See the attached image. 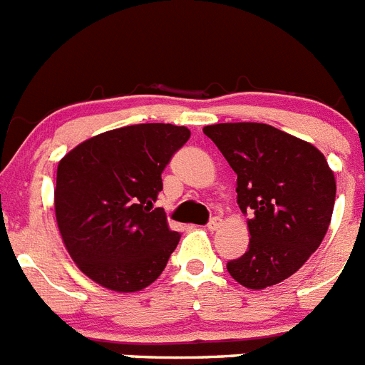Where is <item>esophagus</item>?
Wrapping results in <instances>:
<instances>
[{"label": "esophagus", "mask_w": 365, "mask_h": 365, "mask_svg": "<svg viewBox=\"0 0 365 365\" xmlns=\"http://www.w3.org/2000/svg\"><path fill=\"white\" fill-rule=\"evenodd\" d=\"M222 225V219L221 217H212L210 221H208V225H206V227H208V230L210 232H214V230H217L219 227H221Z\"/></svg>", "instance_id": "34e87169"}]
</instances>
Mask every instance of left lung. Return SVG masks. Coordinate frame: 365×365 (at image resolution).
<instances>
[{
  "instance_id": "left-lung-1",
  "label": "left lung",
  "mask_w": 365,
  "mask_h": 365,
  "mask_svg": "<svg viewBox=\"0 0 365 365\" xmlns=\"http://www.w3.org/2000/svg\"><path fill=\"white\" fill-rule=\"evenodd\" d=\"M237 175V205L248 215L247 252L227 263L247 289L283 282L309 259L331 222L336 182L324 153L257 122L206 125Z\"/></svg>"
}]
</instances>
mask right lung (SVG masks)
I'll list each match as a JSON object with an SVG mask.
<instances>
[{
	"instance_id": "1",
	"label": "right lung",
	"mask_w": 365,
	"mask_h": 365,
	"mask_svg": "<svg viewBox=\"0 0 365 365\" xmlns=\"http://www.w3.org/2000/svg\"><path fill=\"white\" fill-rule=\"evenodd\" d=\"M190 130L135 124L106 131L60 160L54 212L67 252L109 291L135 292L159 278L179 243L153 208L163 172Z\"/></svg>"
}]
</instances>
